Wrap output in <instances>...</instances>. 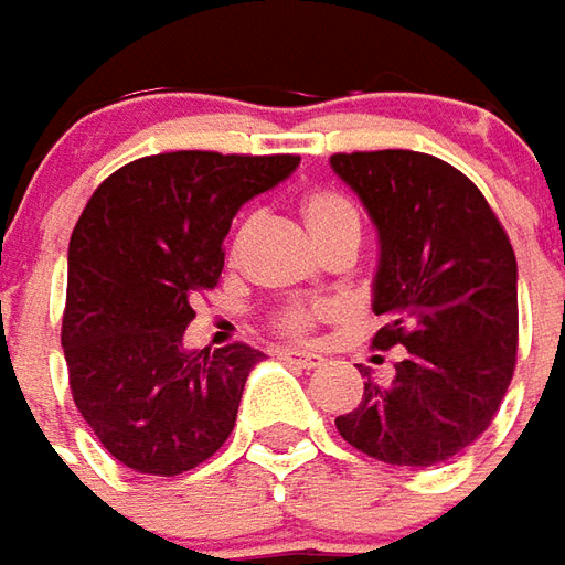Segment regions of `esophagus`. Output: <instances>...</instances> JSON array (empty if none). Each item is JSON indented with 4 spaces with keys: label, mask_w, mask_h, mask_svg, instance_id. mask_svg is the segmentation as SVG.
<instances>
[{
    "label": "esophagus",
    "mask_w": 565,
    "mask_h": 565,
    "mask_svg": "<svg viewBox=\"0 0 565 565\" xmlns=\"http://www.w3.org/2000/svg\"><path fill=\"white\" fill-rule=\"evenodd\" d=\"M279 359H286V362H291V365H298V367H322L326 365V359L319 353H307V350H282L279 353Z\"/></svg>",
    "instance_id": "obj_1"
}]
</instances>
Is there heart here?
I'll return each instance as SVG.
<instances>
[{
	"label": "heart",
	"mask_w": 565,
	"mask_h": 565,
	"mask_svg": "<svg viewBox=\"0 0 565 565\" xmlns=\"http://www.w3.org/2000/svg\"><path fill=\"white\" fill-rule=\"evenodd\" d=\"M301 215L322 249L340 237H359V212L353 210L350 200L340 198L334 191H310L301 200ZM243 231H239V237H243ZM322 316H328V307H322V303L295 301L276 310L274 328L282 331V334H289V338H303V334L313 331Z\"/></svg>",
	"instance_id": "b5f03b06"
}]
</instances>
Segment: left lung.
Instances as JSON below:
<instances>
[{
  "label": "left lung",
  "mask_w": 565,
  "mask_h": 565,
  "mask_svg": "<svg viewBox=\"0 0 565 565\" xmlns=\"http://www.w3.org/2000/svg\"><path fill=\"white\" fill-rule=\"evenodd\" d=\"M380 237L377 350L404 347L392 383L371 380L340 438L390 466L462 454L493 423L518 362V258L478 185L423 151L331 154ZM380 359V355H377Z\"/></svg>",
  "instance_id": "left-lung-1"
}]
</instances>
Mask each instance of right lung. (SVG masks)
Here are the masks:
<instances>
[{
  "label": "right lung",
  "instance_id": "add662e5",
  "mask_svg": "<svg viewBox=\"0 0 565 565\" xmlns=\"http://www.w3.org/2000/svg\"><path fill=\"white\" fill-rule=\"evenodd\" d=\"M298 163L167 151L115 170L87 200L70 239L60 340L75 407L121 466L173 478L227 441L264 353L246 343L188 353L191 301L218 286L239 206Z\"/></svg>",
  "mask_w": 565,
  "mask_h": 565
}]
</instances>
